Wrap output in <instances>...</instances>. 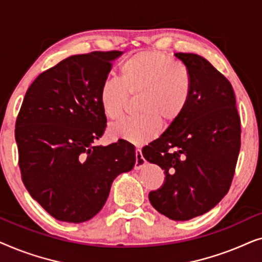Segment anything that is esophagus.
Masks as SVG:
<instances>
[{"instance_id": "1", "label": "esophagus", "mask_w": 262, "mask_h": 262, "mask_svg": "<svg viewBox=\"0 0 262 262\" xmlns=\"http://www.w3.org/2000/svg\"><path fill=\"white\" fill-rule=\"evenodd\" d=\"M145 164V160L144 157L142 156V150L141 149H136V163H135V169L138 170Z\"/></svg>"}]
</instances>
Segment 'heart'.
<instances>
[{
  "instance_id": "obj_1",
  "label": "heart",
  "mask_w": 262,
  "mask_h": 262,
  "mask_svg": "<svg viewBox=\"0 0 262 262\" xmlns=\"http://www.w3.org/2000/svg\"><path fill=\"white\" fill-rule=\"evenodd\" d=\"M119 74L120 80L107 78L100 88L103 113L110 119H119L128 95L141 94L138 111L142 114L112 125V137L142 145L159 135L161 119L173 123L187 108L192 94L191 75L170 57L157 51L138 52L120 64Z\"/></svg>"
}]
</instances>
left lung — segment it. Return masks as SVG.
<instances>
[{
    "mask_svg": "<svg viewBox=\"0 0 262 262\" xmlns=\"http://www.w3.org/2000/svg\"><path fill=\"white\" fill-rule=\"evenodd\" d=\"M192 78L181 117L142 149L164 170L151 205L173 221H188L213 209L230 188L241 148V121L230 82L204 57L175 53Z\"/></svg>",
    "mask_w": 262,
    "mask_h": 262,
    "instance_id": "obj_1",
    "label": "left lung"
}]
</instances>
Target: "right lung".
<instances>
[{"label": "right lung", "mask_w": 262, "mask_h": 262, "mask_svg": "<svg viewBox=\"0 0 262 262\" xmlns=\"http://www.w3.org/2000/svg\"><path fill=\"white\" fill-rule=\"evenodd\" d=\"M121 51L63 59L27 89L15 124L19 166L32 198L56 220L82 223L105 205L114 179L136 163L124 139L95 143L106 128L100 88Z\"/></svg>", "instance_id": "1"}]
</instances>
